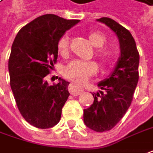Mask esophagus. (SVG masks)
<instances>
[{
  "label": "esophagus",
  "instance_id": "obj_1",
  "mask_svg": "<svg viewBox=\"0 0 153 153\" xmlns=\"http://www.w3.org/2000/svg\"><path fill=\"white\" fill-rule=\"evenodd\" d=\"M84 91V88L82 86L79 85L75 83H71L69 85V91L70 93L74 96H77L79 93H81Z\"/></svg>",
  "mask_w": 153,
  "mask_h": 153
}]
</instances>
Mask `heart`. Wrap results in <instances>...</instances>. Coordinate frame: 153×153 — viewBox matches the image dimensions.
<instances>
[{
  "instance_id": "heart-1",
  "label": "heart",
  "mask_w": 153,
  "mask_h": 153,
  "mask_svg": "<svg viewBox=\"0 0 153 153\" xmlns=\"http://www.w3.org/2000/svg\"><path fill=\"white\" fill-rule=\"evenodd\" d=\"M90 43L97 49L95 55L98 58L100 63L103 66H106L110 63L115 58V50L112 48L103 47L107 43V37L103 32L98 30H91L87 34ZM69 46V37L68 34H64L59 38L57 42V50L60 55L67 56L68 53ZM97 72V65L95 62H82L75 60L71 62L65 68L64 75L71 80L75 82L83 83L85 82L90 77L93 76Z\"/></svg>"
}]
</instances>
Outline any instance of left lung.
Segmentation results:
<instances>
[{
  "mask_svg": "<svg viewBox=\"0 0 153 153\" xmlns=\"http://www.w3.org/2000/svg\"><path fill=\"white\" fill-rule=\"evenodd\" d=\"M105 24L119 39L121 56L108 78L97 84L102 90L92 93L94 102L84 110V123L96 132L112 129L126 114L139 80L140 55L129 30L110 18L97 19Z\"/></svg>",
  "mask_w": 153,
  "mask_h": 153,
  "instance_id": "left-lung-1",
  "label": "left lung"
}]
</instances>
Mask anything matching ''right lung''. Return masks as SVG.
<instances>
[{
  "instance_id": "1",
  "label": "right lung",
  "mask_w": 153,
  "mask_h": 153,
  "mask_svg": "<svg viewBox=\"0 0 153 153\" xmlns=\"http://www.w3.org/2000/svg\"><path fill=\"white\" fill-rule=\"evenodd\" d=\"M79 21L44 14L22 27L13 43L11 89L20 114L36 128H50L61 120L69 82L59 78V83L49 85L44 78L56 62L59 38Z\"/></svg>"
}]
</instances>
